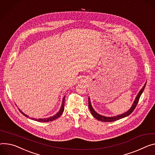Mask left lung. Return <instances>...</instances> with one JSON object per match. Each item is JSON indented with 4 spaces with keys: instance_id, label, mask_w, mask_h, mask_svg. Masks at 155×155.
Here are the masks:
<instances>
[{
    "instance_id": "left-lung-1",
    "label": "left lung",
    "mask_w": 155,
    "mask_h": 155,
    "mask_svg": "<svg viewBox=\"0 0 155 155\" xmlns=\"http://www.w3.org/2000/svg\"><path fill=\"white\" fill-rule=\"evenodd\" d=\"M146 84L147 83H145V84L144 85L143 87L141 89V90H140L138 93V94H137V97H135V100L132 106V107H130V109L128 110L126 112H125V113L124 114H122L120 115H118V116H114V117H106V116H101L99 114H97V112L94 110V109L93 108L91 104V102H90V98L88 97V107H89V109L90 110V112L91 114L93 115V116L96 118V119L99 120L100 121H103V122H113V121H116V120H117L119 119H122L124 117H125L127 116H129L132 112L134 111V110L135 109V108L136 107L138 103V101H139V99L140 97V96H141V94H142L144 89H145V87L146 86Z\"/></svg>"
}]
</instances>
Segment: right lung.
<instances>
[{"instance_id":"obj_1","label":"right lung","mask_w":155,"mask_h":155,"mask_svg":"<svg viewBox=\"0 0 155 155\" xmlns=\"http://www.w3.org/2000/svg\"><path fill=\"white\" fill-rule=\"evenodd\" d=\"M64 103H65V96H64V98H63L62 106H61V107L59 111L58 112L57 114H55L54 116H52V117H48V118H45V119H35V118H30V119H33V120H34L38 121V122H50V121H52V120H55V119H58V118L59 117L62 115V114L63 113L64 110ZM19 110L21 112V113L23 114L25 116H26V117L30 118V117H29L28 116H27V115H26L25 114H24L23 112L21 110L19 109Z\"/></svg>"}]
</instances>
